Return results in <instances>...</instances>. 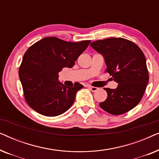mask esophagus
Returning <instances> with one entry per match:
<instances>
[{
	"mask_svg": "<svg viewBox=\"0 0 159 159\" xmlns=\"http://www.w3.org/2000/svg\"><path fill=\"white\" fill-rule=\"evenodd\" d=\"M88 88L90 89V90L91 91H93V92H95V91H97L98 90V88H96V87H93V86H88Z\"/></svg>",
	"mask_w": 159,
	"mask_h": 159,
	"instance_id": "1",
	"label": "esophagus"
}]
</instances>
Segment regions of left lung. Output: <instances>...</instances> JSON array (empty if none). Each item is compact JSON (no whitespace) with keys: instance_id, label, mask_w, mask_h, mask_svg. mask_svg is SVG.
<instances>
[{"instance_id":"1","label":"left lung","mask_w":159,"mask_h":159,"mask_svg":"<svg viewBox=\"0 0 159 159\" xmlns=\"http://www.w3.org/2000/svg\"><path fill=\"white\" fill-rule=\"evenodd\" d=\"M90 45L103 55L106 71L118 83L116 89L104 88L108 96L100 106L113 115L129 111L140 103L148 83L144 53L135 43L121 38L96 40Z\"/></svg>"}]
</instances>
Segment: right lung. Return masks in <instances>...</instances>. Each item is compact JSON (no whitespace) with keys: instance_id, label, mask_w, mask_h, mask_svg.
Wrapping results in <instances>:
<instances>
[{"instance_id":"obj_1","label":"right lung","mask_w":159,"mask_h":159,"mask_svg":"<svg viewBox=\"0 0 159 159\" xmlns=\"http://www.w3.org/2000/svg\"><path fill=\"white\" fill-rule=\"evenodd\" d=\"M91 41L66 42L48 37L30 46L24 55L19 76L28 105L39 114L56 116L72 105L79 82L66 87L58 81L63 68H71Z\"/></svg>"}]
</instances>
